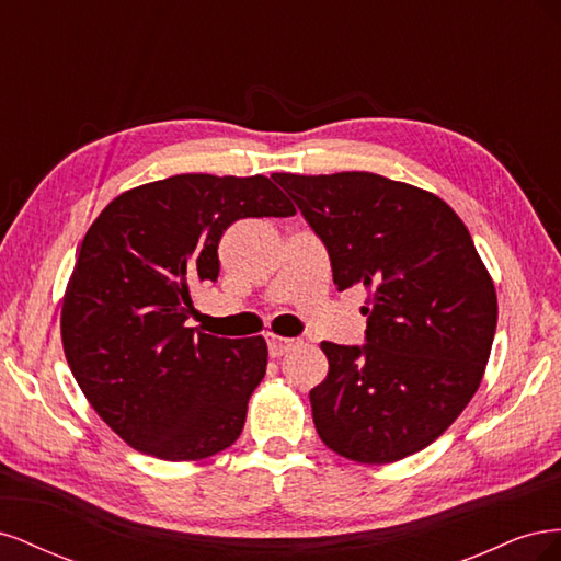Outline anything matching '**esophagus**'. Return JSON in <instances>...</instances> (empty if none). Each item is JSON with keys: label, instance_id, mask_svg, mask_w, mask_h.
I'll use <instances>...</instances> for the list:
<instances>
[{"label": "esophagus", "instance_id": "obj_1", "mask_svg": "<svg viewBox=\"0 0 561 561\" xmlns=\"http://www.w3.org/2000/svg\"><path fill=\"white\" fill-rule=\"evenodd\" d=\"M266 344H268V355L271 358H280V355H285L287 351H290L295 346V339H285V336H278V334H266Z\"/></svg>", "mask_w": 561, "mask_h": 561}]
</instances>
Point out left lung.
I'll use <instances>...</instances> for the list:
<instances>
[{
  "label": "left lung",
  "instance_id": "8db88e82",
  "mask_svg": "<svg viewBox=\"0 0 561 561\" xmlns=\"http://www.w3.org/2000/svg\"><path fill=\"white\" fill-rule=\"evenodd\" d=\"M274 180L328 248L336 290L369 293L365 344H320V439L358 463L421 451L466 410L496 332V290L466 225L435 194L375 173Z\"/></svg>",
  "mask_w": 561,
  "mask_h": 561
}]
</instances>
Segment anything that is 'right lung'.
Listing matches in <instances>:
<instances>
[{
  "instance_id": "right-lung-1",
  "label": "right lung",
  "mask_w": 561,
  "mask_h": 561,
  "mask_svg": "<svg viewBox=\"0 0 561 561\" xmlns=\"http://www.w3.org/2000/svg\"><path fill=\"white\" fill-rule=\"evenodd\" d=\"M290 215L264 175L190 173L116 196L83 236L62 299L65 358L133 449L198 461L239 439L266 342L186 328L192 290L217 280V245L236 219Z\"/></svg>"
}]
</instances>
